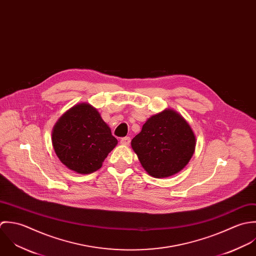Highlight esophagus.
<instances>
[{
	"label": "esophagus",
	"instance_id": "1",
	"mask_svg": "<svg viewBox=\"0 0 256 256\" xmlns=\"http://www.w3.org/2000/svg\"><path fill=\"white\" fill-rule=\"evenodd\" d=\"M120 144L124 146H128L130 144V136H126L120 138Z\"/></svg>",
	"mask_w": 256,
	"mask_h": 256
}]
</instances>
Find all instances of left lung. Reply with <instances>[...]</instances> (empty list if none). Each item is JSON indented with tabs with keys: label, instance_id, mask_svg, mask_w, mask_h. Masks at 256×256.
Returning <instances> with one entry per match:
<instances>
[{
	"label": "left lung",
	"instance_id": "left-lung-1",
	"mask_svg": "<svg viewBox=\"0 0 256 256\" xmlns=\"http://www.w3.org/2000/svg\"><path fill=\"white\" fill-rule=\"evenodd\" d=\"M195 146L196 138L189 124L172 110L152 116L132 140L142 167L155 178H165L183 169Z\"/></svg>",
	"mask_w": 256,
	"mask_h": 256
}]
</instances>
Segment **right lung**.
Returning a JSON list of instances; mask_svg holds the SVG:
<instances>
[{"mask_svg":"<svg viewBox=\"0 0 256 256\" xmlns=\"http://www.w3.org/2000/svg\"><path fill=\"white\" fill-rule=\"evenodd\" d=\"M116 144L110 128L89 104L71 108L59 118L52 132L53 148L60 161L80 174L101 168Z\"/></svg>","mask_w":256,"mask_h":256,"instance_id":"add662e5","label":"right lung"}]
</instances>
